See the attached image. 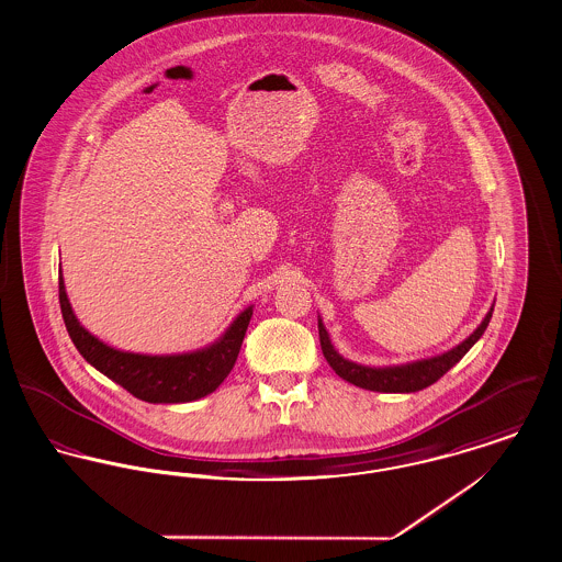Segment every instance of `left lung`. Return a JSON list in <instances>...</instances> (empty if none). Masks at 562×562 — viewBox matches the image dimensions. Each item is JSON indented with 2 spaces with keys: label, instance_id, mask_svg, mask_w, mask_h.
<instances>
[{
  "label": "left lung",
  "instance_id": "8db88e82",
  "mask_svg": "<svg viewBox=\"0 0 562 562\" xmlns=\"http://www.w3.org/2000/svg\"><path fill=\"white\" fill-rule=\"evenodd\" d=\"M492 311L494 308L487 311L486 317L473 330V335H469L462 342H458L453 349H449L446 353H439V356H432V358L415 360L407 364H394V367H364V364L351 362V360L342 358L335 349L322 317H317V328H319V342H322L324 358L328 360V364L333 367V371L340 379H345L358 387L371 390V392L409 394V392H419V390L432 385L435 381H439L443 374L448 373L453 364H458L462 360V356L486 333Z\"/></svg>",
  "mask_w": 562,
  "mask_h": 562
}]
</instances>
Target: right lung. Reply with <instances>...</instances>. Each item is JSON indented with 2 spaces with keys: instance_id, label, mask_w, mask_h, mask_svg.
<instances>
[{
  "instance_id": "obj_1",
  "label": "right lung",
  "mask_w": 562,
  "mask_h": 562,
  "mask_svg": "<svg viewBox=\"0 0 562 562\" xmlns=\"http://www.w3.org/2000/svg\"><path fill=\"white\" fill-rule=\"evenodd\" d=\"M59 304L61 315L80 356L102 374L113 379L136 398L153 405H177L191 403L215 392L238 358L243 338L254 315V304L243 308L234 322L225 328L224 335L215 342L186 351V353H166L149 356L123 351L93 337L75 315L70 299L66 294L64 277L59 270Z\"/></svg>"
}]
</instances>
